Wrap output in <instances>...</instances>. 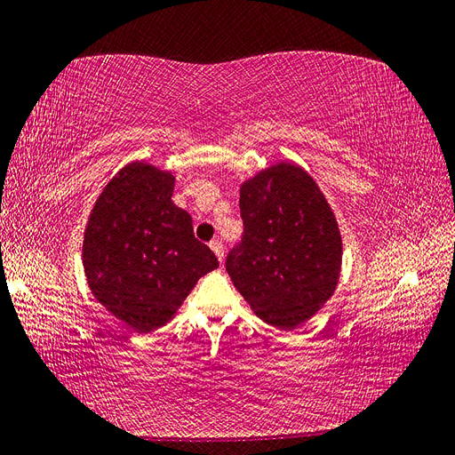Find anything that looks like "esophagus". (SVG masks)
I'll return each instance as SVG.
<instances>
[{
	"instance_id": "esophagus-1",
	"label": "esophagus",
	"mask_w": 455,
	"mask_h": 455,
	"mask_svg": "<svg viewBox=\"0 0 455 455\" xmlns=\"http://www.w3.org/2000/svg\"><path fill=\"white\" fill-rule=\"evenodd\" d=\"M210 247H212V251H213V253L217 255L219 262H223V257H225V249H223V242H221V240H212V242H210Z\"/></svg>"
}]
</instances>
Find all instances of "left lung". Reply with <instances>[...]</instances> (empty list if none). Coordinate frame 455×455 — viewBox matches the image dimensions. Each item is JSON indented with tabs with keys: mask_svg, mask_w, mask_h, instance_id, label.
Masks as SVG:
<instances>
[{
	"mask_svg": "<svg viewBox=\"0 0 455 455\" xmlns=\"http://www.w3.org/2000/svg\"><path fill=\"white\" fill-rule=\"evenodd\" d=\"M242 240L227 272L264 323L292 330L338 287L341 236L313 178L281 163L242 185Z\"/></svg>",
	"mask_w": 455,
	"mask_h": 455,
	"instance_id": "left-lung-1",
	"label": "left lung"
}]
</instances>
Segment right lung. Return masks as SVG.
Here are the masks:
<instances>
[{
  "instance_id": "obj_1",
  "label": "right lung",
  "mask_w": 455,
  "mask_h": 455,
  "mask_svg": "<svg viewBox=\"0 0 455 455\" xmlns=\"http://www.w3.org/2000/svg\"><path fill=\"white\" fill-rule=\"evenodd\" d=\"M172 191V174L144 163L125 166L99 196L84 236L92 292L140 333L171 321L196 281L219 266Z\"/></svg>"
}]
</instances>
